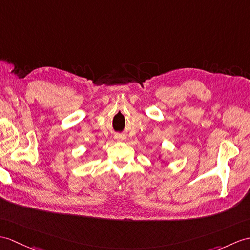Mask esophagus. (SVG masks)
Listing matches in <instances>:
<instances>
[{"label":"esophagus","instance_id":"1","mask_svg":"<svg viewBox=\"0 0 250 250\" xmlns=\"http://www.w3.org/2000/svg\"><path fill=\"white\" fill-rule=\"evenodd\" d=\"M115 138L117 139V141H123V139H125V137L123 135H117Z\"/></svg>","mask_w":250,"mask_h":250}]
</instances>
